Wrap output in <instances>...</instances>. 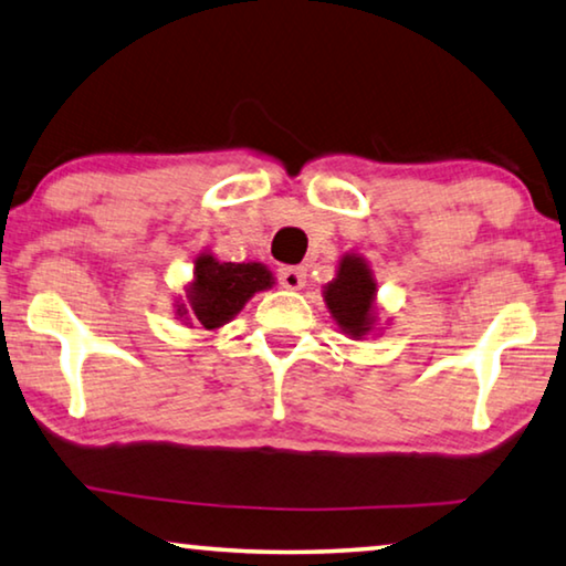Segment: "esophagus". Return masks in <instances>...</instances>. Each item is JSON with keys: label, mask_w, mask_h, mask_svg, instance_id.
<instances>
[{"label": "esophagus", "mask_w": 566, "mask_h": 566, "mask_svg": "<svg viewBox=\"0 0 566 566\" xmlns=\"http://www.w3.org/2000/svg\"><path fill=\"white\" fill-rule=\"evenodd\" d=\"M280 282L286 286V290H302L307 282V269L305 266H282Z\"/></svg>", "instance_id": "1"}]
</instances>
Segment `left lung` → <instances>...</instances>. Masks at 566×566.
Wrapping results in <instances>:
<instances>
[{
    "label": "left lung",
    "instance_id": "8db88e82",
    "mask_svg": "<svg viewBox=\"0 0 566 566\" xmlns=\"http://www.w3.org/2000/svg\"><path fill=\"white\" fill-rule=\"evenodd\" d=\"M325 305L345 335L366 337L376 325V280L368 261L358 254H345L337 274L323 290Z\"/></svg>",
    "mask_w": 566,
    "mask_h": 566
}]
</instances>
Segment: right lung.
<instances>
[{
    "mask_svg": "<svg viewBox=\"0 0 566 566\" xmlns=\"http://www.w3.org/2000/svg\"><path fill=\"white\" fill-rule=\"evenodd\" d=\"M274 274L259 261L249 264H233V261H218L213 254L202 251L196 259V272L188 284V302L177 305V315L196 319L206 331H218L239 315L243 305L256 292L272 290Z\"/></svg>",
    "mask_w": 566,
    "mask_h": 566,
    "instance_id": "right-lung-1",
    "label": "right lung"
}]
</instances>
